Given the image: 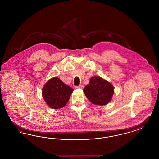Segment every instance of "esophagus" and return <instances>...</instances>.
Here are the masks:
<instances>
[{"instance_id":"obj_1","label":"esophagus","mask_w":159,"mask_h":159,"mask_svg":"<svg viewBox=\"0 0 159 159\" xmlns=\"http://www.w3.org/2000/svg\"><path fill=\"white\" fill-rule=\"evenodd\" d=\"M83 85L81 84V85H79V86H75V89H83Z\"/></svg>"}]
</instances>
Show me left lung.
Here are the masks:
<instances>
[{"label":"left lung","mask_w":159,"mask_h":159,"mask_svg":"<svg viewBox=\"0 0 159 159\" xmlns=\"http://www.w3.org/2000/svg\"><path fill=\"white\" fill-rule=\"evenodd\" d=\"M83 92L92 103L104 106L110 102L114 93L113 85L100 77H92Z\"/></svg>","instance_id":"obj_1"}]
</instances>
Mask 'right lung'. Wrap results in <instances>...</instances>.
Listing matches in <instances>:
<instances>
[{
    "mask_svg": "<svg viewBox=\"0 0 159 159\" xmlns=\"http://www.w3.org/2000/svg\"><path fill=\"white\" fill-rule=\"evenodd\" d=\"M73 91V88L55 77L45 84L42 89V96L51 108L58 109L66 105Z\"/></svg>",
    "mask_w": 159,
    "mask_h": 159,
    "instance_id": "right-lung-1",
    "label": "right lung"
}]
</instances>
